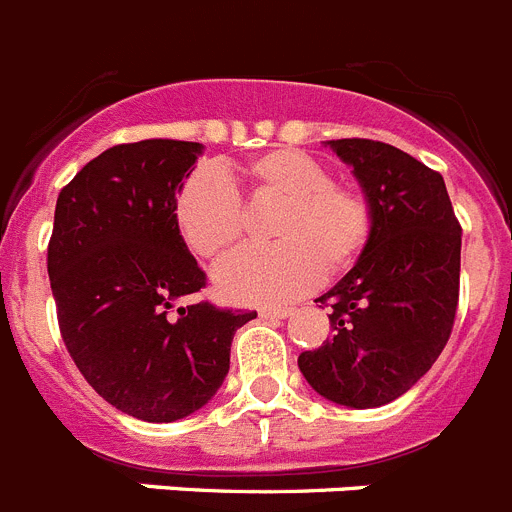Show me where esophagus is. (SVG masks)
<instances>
[{"label":"esophagus","mask_w":512,"mask_h":512,"mask_svg":"<svg viewBox=\"0 0 512 512\" xmlns=\"http://www.w3.org/2000/svg\"><path fill=\"white\" fill-rule=\"evenodd\" d=\"M260 317L262 319H286L291 317V309H275V306H265V309H260Z\"/></svg>","instance_id":"obj_1"}]
</instances>
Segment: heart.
Returning <instances> with one entry per match:
<instances>
[{
  "instance_id": "heart-1",
  "label": "heart",
  "mask_w": 512,
  "mask_h": 512,
  "mask_svg": "<svg viewBox=\"0 0 512 512\" xmlns=\"http://www.w3.org/2000/svg\"><path fill=\"white\" fill-rule=\"evenodd\" d=\"M255 203H281L270 224L273 247L244 250L216 270V286L239 304H283L314 291L324 273L361 260L373 234V203L358 182L299 149H273L239 167ZM182 242L201 260L229 255L247 231V208L224 175L198 170L175 201Z\"/></svg>"
}]
</instances>
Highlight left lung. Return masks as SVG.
<instances>
[{
  "label": "left lung",
  "instance_id": "left-lung-1",
  "mask_svg": "<svg viewBox=\"0 0 512 512\" xmlns=\"http://www.w3.org/2000/svg\"><path fill=\"white\" fill-rule=\"evenodd\" d=\"M373 203L361 260L319 296L330 340L299 355L311 389L366 410L402 397L446 348L459 306L461 224L441 172L384 141H330Z\"/></svg>",
  "mask_w": 512,
  "mask_h": 512
}]
</instances>
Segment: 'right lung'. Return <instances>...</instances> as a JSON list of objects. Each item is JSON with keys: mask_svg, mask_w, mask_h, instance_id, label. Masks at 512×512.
<instances>
[{"mask_svg": "<svg viewBox=\"0 0 512 512\" xmlns=\"http://www.w3.org/2000/svg\"><path fill=\"white\" fill-rule=\"evenodd\" d=\"M193 141L118 144L64 185L48 242L56 317L71 361L115 410L175 422L201 410L229 373L234 332L257 311L195 301L206 288L175 224Z\"/></svg>", "mask_w": 512, "mask_h": 512, "instance_id": "1", "label": "right lung"}]
</instances>
